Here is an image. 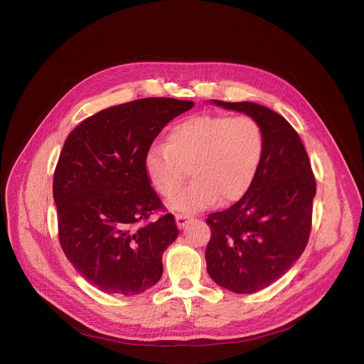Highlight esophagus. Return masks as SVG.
<instances>
[{
	"mask_svg": "<svg viewBox=\"0 0 364 364\" xmlns=\"http://www.w3.org/2000/svg\"><path fill=\"white\" fill-rule=\"evenodd\" d=\"M188 218H191V215H187V214H176V221H177V226H178L180 229H181V228H184V226L187 225Z\"/></svg>",
	"mask_w": 364,
	"mask_h": 364,
	"instance_id": "34e87169",
	"label": "esophagus"
}]
</instances>
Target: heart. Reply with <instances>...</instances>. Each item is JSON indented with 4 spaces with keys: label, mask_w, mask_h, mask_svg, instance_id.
<instances>
[{
    "label": "heart",
    "mask_w": 364,
    "mask_h": 364,
    "mask_svg": "<svg viewBox=\"0 0 364 364\" xmlns=\"http://www.w3.org/2000/svg\"><path fill=\"white\" fill-rule=\"evenodd\" d=\"M266 147L263 126L248 114H199L176 123L166 144H153L144 156L146 176L154 191L169 198L187 177L193 181L171 199V207L193 213L218 199H242L256 181Z\"/></svg>",
    "instance_id": "obj_1"
}]
</instances>
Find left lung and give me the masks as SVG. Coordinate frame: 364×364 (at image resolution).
Instances as JSON below:
<instances>
[{"label": "left lung", "mask_w": 364, "mask_h": 364, "mask_svg": "<svg viewBox=\"0 0 364 364\" xmlns=\"http://www.w3.org/2000/svg\"><path fill=\"white\" fill-rule=\"evenodd\" d=\"M215 105L260 122L266 147L250 192L230 208L213 213L205 251L207 271L233 293H256L286 274L306 248L317 192L308 153L293 126L255 102Z\"/></svg>", "instance_id": "obj_1"}]
</instances>
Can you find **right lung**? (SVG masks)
<instances>
[{"label":"right lung","mask_w":364,"mask_h":364,"mask_svg":"<svg viewBox=\"0 0 364 364\" xmlns=\"http://www.w3.org/2000/svg\"><path fill=\"white\" fill-rule=\"evenodd\" d=\"M195 105L143 98L102 109L65 139L53 176L58 235L67 259L104 293L153 287L178 228L146 176L144 156L173 117Z\"/></svg>","instance_id":"1"}]
</instances>
